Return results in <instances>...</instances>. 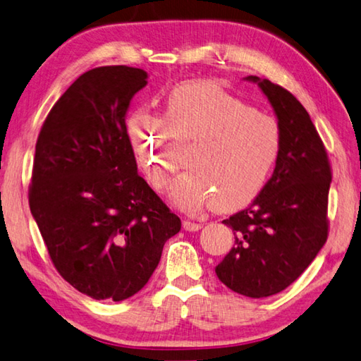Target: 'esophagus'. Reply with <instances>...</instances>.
Instances as JSON below:
<instances>
[{"mask_svg":"<svg viewBox=\"0 0 361 361\" xmlns=\"http://www.w3.org/2000/svg\"><path fill=\"white\" fill-rule=\"evenodd\" d=\"M182 226L185 231H190V233H195V231H200L202 228V224L198 221H193V220H183L182 221Z\"/></svg>","mask_w":361,"mask_h":361,"instance_id":"obj_1","label":"esophagus"}]
</instances>
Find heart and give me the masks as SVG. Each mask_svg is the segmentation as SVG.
Masks as SVG:
<instances>
[{
	"label": "heart",
	"instance_id": "1",
	"mask_svg": "<svg viewBox=\"0 0 361 361\" xmlns=\"http://www.w3.org/2000/svg\"><path fill=\"white\" fill-rule=\"evenodd\" d=\"M137 161L154 190L168 187L176 157L169 138L192 140L185 171L171 183V200L190 212L214 206L245 207L267 185L280 160L283 128L276 118L212 80H190L168 92L161 116L137 111L128 121Z\"/></svg>",
	"mask_w": 361,
	"mask_h": 361
}]
</instances>
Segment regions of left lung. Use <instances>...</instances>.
Masks as SVG:
<instances>
[{
    "label": "left lung",
    "mask_w": 361,
    "mask_h": 361,
    "mask_svg": "<svg viewBox=\"0 0 361 361\" xmlns=\"http://www.w3.org/2000/svg\"><path fill=\"white\" fill-rule=\"evenodd\" d=\"M256 81L283 128L280 160L251 206L224 224L235 242L215 274L237 294L261 298L278 294L300 276L329 237L331 168L308 111L280 85Z\"/></svg>",
    "instance_id": "1"
}]
</instances>
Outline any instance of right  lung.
I'll return each instance as SVG.
<instances>
[{
  "instance_id": "1",
  "label": "right lung",
  "mask_w": 361,
  "mask_h": 361,
  "mask_svg": "<svg viewBox=\"0 0 361 361\" xmlns=\"http://www.w3.org/2000/svg\"><path fill=\"white\" fill-rule=\"evenodd\" d=\"M147 73L104 66L73 81L44 121L28 190L50 259L96 300L145 288L180 219L138 174L127 133L132 97Z\"/></svg>"
}]
</instances>
